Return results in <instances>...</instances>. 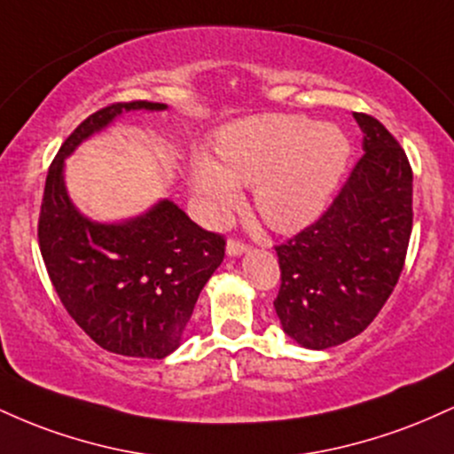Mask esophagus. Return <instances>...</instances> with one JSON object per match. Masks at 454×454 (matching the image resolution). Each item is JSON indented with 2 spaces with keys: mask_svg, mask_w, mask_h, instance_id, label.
<instances>
[{
  "mask_svg": "<svg viewBox=\"0 0 454 454\" xmlns=\"http://www.w3.org/2000/svg\"><path fill=\"white\" fill-rule=\"evenodd\" d=\"M247 249H249L247 245L237 241V239H231V241L226 243V254H228V256H232V258L243 256V254H247Z\"/></svg>",
  "mask_w": 454,
  "mask_h": 454,
  "instance_id": "obj_1",
  "label": "esophagus"
}]
</instances>
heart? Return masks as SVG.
<instances>
[{
  "label": "heart",
  "mask_w": 454,
  "mask_h": 454,
  "mask_svg": "<svg viewBox=\"0 0 454 454\" xmlns=\"http://www.w3.org/2000/svg\"><path fill=\"white\" fill-rule=\"evenodd\" d=\"M220 164L192 161V187L215 220L241 205L239 185H256L262 220L281 232L305 228L325 211L350 160V140L335 123L303 114H258L226 126L217 137Z\"/></svg>",
  "instance_id": "1"
}]
</instances>
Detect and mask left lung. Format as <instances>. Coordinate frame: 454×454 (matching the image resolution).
I'll return each mask as SVG.
<instances>
[{
    "label": "left lung",
    "instance_id": "obj_1",
    "mask_svg": "<svg viewBox=\"0 0 454 454\" xmlns=\"http://www.w3.org/2000/svg\"><path fill=\"white\" fill-rule=\"evenodd\" d=\"M363 158L316 223L278 245L275 311L309 350L340 346L373 322L397 286L411 232V168L378 119L354 113Z\"/></svg>",
    "mask_w": 454,
    "mask_h": 454
}]
</instances>
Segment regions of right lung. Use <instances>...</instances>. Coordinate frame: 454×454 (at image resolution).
<instances>
[{
	"label": "right lung",
	"mask_w": 454,
	"mask_h": 454,
	"mask_svg": "<svg viewBox=\"0 0 454 454\" xmlns=\"http://www.w3.org/2000/svg\"><path fill=\"white\" fill-rule=\"evenodd\" d=\"M160 102H119L78 126L46 175L38 239L66 311L98 346L134 358H164L184 340L198 294L223 260V237L202 231L173 200L123 222H96L67 196L66 160L129 111Z\"/></svg>",
	"instance_id": "1"
}]
</instances>
